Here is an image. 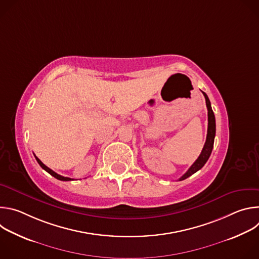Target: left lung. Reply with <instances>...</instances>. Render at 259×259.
I'll use <instances>...</instances> for the list:
<instances>
[{
  "instance_id": "1",
  "label": "left lung",
  "mask_w": 259,
  "mask_h": 259,
  "mask_svg": "<svg viewBox=\"0 0 259 259\" xmlns=\"http://www.w3.org/2000/svg\"><path fill=\"white\" fill-rule=\"evenodd\" d=\"M204 96H205V100H206V105H207V109H208V130H207V137H206V142L204 144V147L202 150L201 155L199 156V158L196 160V162L191 166V168L184 173L179 180H184L187 179L188 177H190L191 175H193L194 173H196L197 171H199L208 161L211 153H212V149H213V144H214V137H215V131H216V125H215V117H214V113L211 107V103L210 100L207 96V94L205 92H203Z\"/></svg>"
}]
</instances>
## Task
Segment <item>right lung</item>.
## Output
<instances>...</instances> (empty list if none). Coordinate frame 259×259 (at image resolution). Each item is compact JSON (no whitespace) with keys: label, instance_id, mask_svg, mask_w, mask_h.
I'll list each match as a JSON object with an SVG mask.
<instances>
[{"label":"right lung","instance_id":"add662e5","mask_svg":"<svg viewBox=\"0 0 259 259\" xmlns=\"http://www.w3.org/2000/svg\"><path fill=\"white\" fill-rule=\"evenodd\" d=\"M35 157V156H34ZM35 160H36V162L39 163V165L45 170V171H47L49 174H51L53 177H55L56 179H59V180H62V181H68V180H73V179H71V178H69V177H64V176H61V175H59V174H57V173H55L53 170H51L50 168H48L45 164H43L42 162H41V160L40 159H38L35 157Z\"/></svg>","mask_w":259,"mask_h":259}]
</instances>
